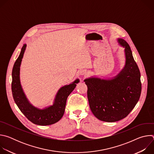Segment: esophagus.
<instances>
[{
  "mask_svg": "<svg viewBox=\"0 0 154 154\" xmlns=\"http://www.w3.org/2000/svg\"><path fill=\"white\" fill-rule=\"evenodd\" d=\"M79 74H80L81 75H83L86 74V71H85V70H83V69L80 70V72H79Z\"/></svg>",
  "mask_w": 154,
  "mask_h": 154,
  "instance_id": "1",
  "label": "esophagus"
}]
</instances>
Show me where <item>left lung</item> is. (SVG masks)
Wrapping results in <instances>:
<instances>
[{"mask_svg": "<svg viewBox=\"0 0 154 154\" xmlns=\"http://www.w3.org/2000/svg\"><path fill=\"white\" fill-rule=\"evenodd\" d=\"M124 49L125 65L115 76L102 79L91 76L84 80L93 115L99 120L113 122L125 118L138 102L141 93V75L128 43L118 38Z\"/></svg>", "mask_w": 154, "mask_h": 154, "instance_id": "1", "label": "left lung"}]
</instances>
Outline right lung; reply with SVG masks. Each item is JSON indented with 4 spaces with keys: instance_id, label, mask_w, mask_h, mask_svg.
Listing matches in <instances>:
<instances>
[{
    "instance_id": "1",
    "label": "right lung",
    "mask_w": 154,
    "mask_h": 154,
    "mask_svg": "<svg viewBox=\"0 0 154 154\" xmlns=\"http://www.w3.org/2000/svg\"><path fill=\"white\" fill-rule=\"evenodd\" d=\"M27 47L24 44L14 63L12 71L11 90L14 100L20 112L32 123L39 125H49L57 122L63 117L68 96L74 90L80 80L76 79L69 85L61 86L58 90L53 104L39 108L32 104L27 99L20 80V67Z\"/></svg>"
}]
</instances>
